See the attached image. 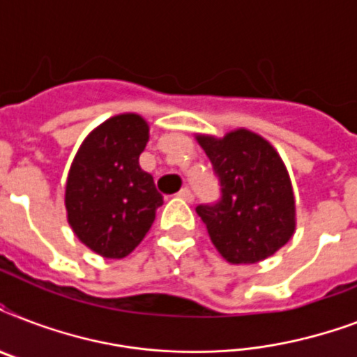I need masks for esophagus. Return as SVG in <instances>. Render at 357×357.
<instances>
[{
	"mask_svg": "<svg viewBox=\"0 0 357 357\" xmlns=\"http://www.w3.org/2000/svg\"><path fill=\"white\" fill-rule=\"evenodd\" d=\"M178 196H179V198H181V200L189 202V204H190V202H192V200H195V196H192V192H190V190L187 189V187H185V189L179 190Z\"/></svg>",
	"mask_w": 357,
	"mask_h": 357,
	"instance_id": "34e87169",
	"label": "esophagus"
}]
</instances>
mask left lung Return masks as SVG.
<instances>
[{
  "label": "left lung",
  "mask_w": 357,
  "mask_h": 357,
  "mask_svg": "<svg viewBox=\"0 0 357 357\" xmlns=\"http://www.w3.org/2000/svg\"><path fill=\"white\" fill-rule=\"evenodd\" d=\"M222 187L215 206H198L211 243L231 265H254L289 243L296 229V202L276 148L250 129L224 137L196 133Z\"/></svg>",
  "instance_id": "8db88e82"
}]
</instances>
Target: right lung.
Listing matches in <instances>:
<instances>
[{
	"instance_id": "1",
	"label": "right lung",
	"mask_w": 357,
	"mask_h": 357,
	"mask_svg": "<svg viewBox=\"0 0 357 357\" xmlns=\"http://www.w3.org/2000/svg\"><path fill=\"white\" fill-rule=\"evenodd\" d=\"M150 139L140 114L111 116L86 135L70 167L64 206L75 237L107 259L129 255L155 220L162 196L139 165Z\"/></svg>"
}]
</instances>
